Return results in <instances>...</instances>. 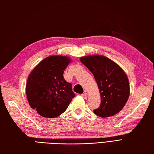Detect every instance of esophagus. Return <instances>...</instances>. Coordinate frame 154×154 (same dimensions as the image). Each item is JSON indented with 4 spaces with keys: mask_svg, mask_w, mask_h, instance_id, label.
<instances>
[{
    "mask_svg": "<svg viewBox=\"0 0 154 154\" xmlns=\"http://www.w3.org/2000/svg\"><path fill=\"white\" fill-rule=\"evenodd\" d=\"M81 96L83 97V98H84V99H86L87 98V93H83V94H82L81 95Z\"/></svg>",
    "mask_w": 154,
    "mask_h": 154,
    "instance_id": "obj_1",
    "label": "esophagus"
}]
</instances>
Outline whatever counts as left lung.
Returning a JSON list of instances; mask_svg holds the SVG:
<instances>
[{
    "instance_id": "left-lung-1",
    "label": "left lung",
    "mask_w": 154,
    "mask_h": 154,
    "mask_svg": "<svg viewBox=\"0 0 154 154\" xmlns=\"http://www.w3.org/2000/svg\"><path fill=\"white\" fill-rule=\"evenodd\" d=\"M80 61L91 71L100 93V105L93 110L106 118L121 111L129 99L130 88L127 74L115 62L103 55H89Z\"/></svg>"
}]
</instances>
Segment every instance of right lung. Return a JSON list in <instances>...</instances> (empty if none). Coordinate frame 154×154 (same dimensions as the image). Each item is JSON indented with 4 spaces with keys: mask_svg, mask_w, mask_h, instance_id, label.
I'll list each match as a JSON object with an SVG mask.
<instances>
[{
    "mask_svg": "<svg viewBox=\"0 0 154 154\" xmlns=\"http://www.w3.org/2000/svg\"><path fill=\"white\" fill-rule=\"evenodd\" d=\"M71 60L53 55L42 60L29 74L26 93L29 105L45 118L57 117L68 108L75 95L63 77Z\"/></svg>",
    "mask_w": 154,
    "mask_h": 154,
    "instance_id": "add662e5",
    "label": "right lung"
}]
</instances>
